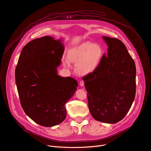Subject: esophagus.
<instances>
[{
  "label": "esophagus",
  "mask_w": 151,
  "mask_h": 151,
  "mask_svg": "<svg viewBox=\"0 0 151 151\" xmlns=\"http://www.w3.org/2000/svg\"><path fill=\"white\" fill-rule=\"evenodd\" d=\"M80 86H84V85H85V82H83V81H80Z\"/></svg>",
  "instance_id": "1"
}]
</instances>
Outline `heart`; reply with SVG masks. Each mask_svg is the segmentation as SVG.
<instances>
[{"label": "heart", "mask_w": 151, "mask_h": 151, "mask_svg": "<svg viewBox=\"0 0 151 151\" xmlns=\"http://www.w3.org/2000/svg\"><path fill=\"white\" fill-rule=\"evenodd\" d=\"M102 55L103 50L100 45L86 42L69 51L68 58L71 62L77 63L76 70L79 74L86 75L97 68ZM63 64L67 65L68 61L65 60Z\"/></svg>", "instance_id": "heart-1"}]
</instances>
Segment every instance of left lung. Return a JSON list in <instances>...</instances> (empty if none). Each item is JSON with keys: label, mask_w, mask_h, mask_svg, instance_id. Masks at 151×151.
Masks as SVG:
<instances>
[{"label": "left lung", "mask_w": 151, "mask_h": 151, "mask_svg": "<svg viewBox=\"0 0 151 151\" xmlns=\"http://www.w3.org/2000/svg\"><path fill=\"white\" fill-rule=\"evenodd\" d=\"M108 53L95 70L83 77L89 111L97 121L116 123L129 111L136 92V68L124 44L103 36Z\"/></svg>", "instance_id": "8db88e82"}]
</instances>
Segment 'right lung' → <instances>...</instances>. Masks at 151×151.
<instances>
[{
	"label": "right lung",
	"mask_w": 151,
	"mask_h": 151,
	"mask_svg": "<svg viewBox=\"0 0 151 151\" xmlns=\"http://www.w3.org/2000/svg\"><path fill=\"white\" fill-rule=\"evenodd\" d=\"M64 52L61 40L45 36L28 42L23 48L15 70L21 106L39 124L51 127L66 118L65 104L78 86L72 77L57 74Z\"/></svg>",
	"instance_id": "1"
}]
</instances>
